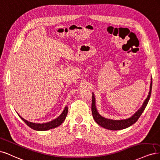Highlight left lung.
Listing matches in <instances>:
<instances>
[{
    "label": "left lung",
    "mask_w": 160,
    "mask_h": 160,
    "mask_svg": "<svg viewBox=\"0 0 160 160\" xmlns=\"http://www.w3.org/2000/svg\"><path fill=\"white\" fill-rule=\"evenodd\" d=\"M152 80H151V84H150V89H149V94L147 97V98L143 102L142 107L139 109L134 114L132 117L128 118L126 120H113L107 119L104 117H102L99 114L98 112L96 107V100L94 93H92V116H93L94 120L95 122L100 125V126L106 129H108L110 130H123V129L127 128L130 127L133 123H135L139 118L142 115V112L145 110V108L148 104V101L150 98V96L152 93Z\"/></svg>",
    "instance_id": "8db88e82"
}]
</instances>
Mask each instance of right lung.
I'll return each instance as SVG.
<instances>
[{
    "label": "right lung",
    "instance_id": "right-lung-1",
    "mask_svg": "<svg viewBox=\"0 0 160 160\" xmlns=\"http://www.w3.org/2000/svg\"><path fill=\"white\" fill-rule=\"evenodd\" d=\"M67 114H68V107L66 106L62 113L58 118H56V119L53 120L52 121H50L49 122L44 123H36L33 122H30L24 120V118H22L19 114L18 115L25 122L26 124H27L28 126H29L30 128H32L33 130H37V131H45V130H50V129L56 128L59 126L60 125H61L62 123V122L64 121V120L66 119Z\"/></svg>",
    "mask_w": 160,
    "mask_h": 160
}]
</instances>
